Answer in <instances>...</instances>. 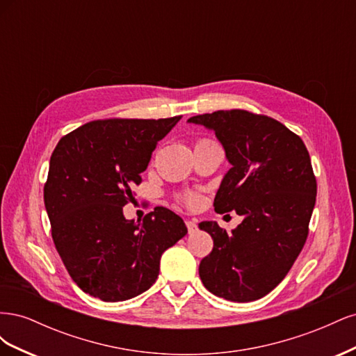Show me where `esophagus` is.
Returning a JSON list of instances; mask_svg holds the SVG:
<instances>
[{
    "label": "esophagus",
    "instance_id": "1",
    "mask_svg": "<svg viewBox=\"0 0 356 356\" xmlns=\"http://www.w3.org/2000/svg\"><path fill=\"white\" fill-rule=\"evenodd\" d=\"M186 225L188 229V233H193L197 230V221L196 220H186Z\"/></svg>",
    "mask_w": 356,
    "mask_h": 356
}]
</instances>
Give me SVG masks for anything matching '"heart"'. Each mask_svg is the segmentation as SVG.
<instances>
[{
  "label": "heart",
  "instance_id": "1",
  "mask_svg": "<svg viewBox=\"0 0 356 356\" xmlns=\"http://www.w3.org/2000/svg\"><path fill=\"white\" fill-rule=\"evenodd\" d=\"M200 141H202V139H200ZM178 199H179L182 203H186L187 207H195V204H197L199 200H200V197L196 195V193H190V191L181 193V195L178 196Z\"/></svg>",
  "mask_w": 356,
  "mask_h": 356
}]
</instances>
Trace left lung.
Returning a JSON list of instances; mask_svg holds the SVG:
<instances>
[{
	"label": "left lung",
	"mask_w": 356,
	"mask_h": 356,
	"mask_svg": "<svg viewBox=\"0 0 356 356\" xmlns=\"http://www.w3.org/2000/svg\"><path fill=\"white\" fill-rule=\"evenodd\" d=\"M213 129L232 169L213 209L236 211L243 221L232 233L215 221L199 227L213 248L199 275L212 294L238 303L264 297L282 282L303 250L316 202V178L301 138L275 118L246 110L190 117Z\"/></svg>",
	"instance_id": "1"
}]
</instances>
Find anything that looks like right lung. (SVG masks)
<instances>
[{
    "label": "right lung",
    "instance_id": "1",
    "mask_svg": "<svg viewBox=\"0 0 356 356\" xmlns=\"http://www.w3.org/2000/svg\"><path fill=\"white\" fill-rule=\"evenodd\" d=\"M179 118L95 120L53 149L44 184L51 238L86 294L123 301L144 293L156 282L161 254L187 234L182 218L163 207L139 224L123 215L157 143Z\"/></svg>",
    "mask_w": 356,
    "mask_h": 356
}]
</instances>
